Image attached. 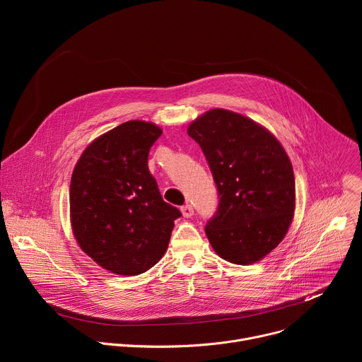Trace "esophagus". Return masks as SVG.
I'll list each match as a JSON object with an SVG mask.
<instances>
[{"mask_svg": "<svg viewBox=\"0 0 362 362\" xmlns=\"http://www.w3.org/2000/svg\"><path fill=\"white\" fill-rule=\"evenodd\" d=\"M193 214H194V211H193V208H192L190 204H186V206H183V208H182V215L185 218H192Z\"/></svg>", "mask_w": 362, "mask_h": 362, "instance_id": "1", "label": "esophagus"}]
</instances>
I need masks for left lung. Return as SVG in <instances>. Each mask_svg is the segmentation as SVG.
Masks as SVG:
<instances>
[{
	"label": "left lung",
	"instance_id": "obj_1",
	"mask_svg": "<svg viewBox=\"0 0 362 362\" xmlns=\"http://www.w3.org/2000/svg\"><path fill=\"white\" fill-rule=\"evenodd\" d=\"M218 187L219 204L204 228L225 261L250 265L285 238L295 212V177L278 139L256 122L225 109L187 127Z\"/></svg>",
	"mask_w": 362,
	"mask_h": 362
}]
</instances>
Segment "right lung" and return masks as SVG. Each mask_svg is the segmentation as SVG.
<instances>
[{"label": "right lung", "mask_w": 362, "mask_h": 362, "mask_svg": "<svg viewBox=\"0 0 362 362\" xmlns=\"http://www.w3.org/2000/svg\"><path fill=\"white\" fill-rule=\"evenodd\" d=\"M162 129L126 122L91 141L70 183V219L78 246L116 275H139L165 255L175 221L147 166Z\"/></svg>", "instance_id": "add662e5"}]
</instances>
